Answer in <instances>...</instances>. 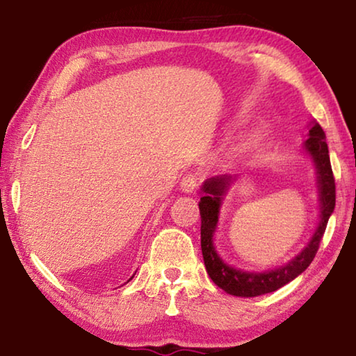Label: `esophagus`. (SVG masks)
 <instances>
[{
	"instance_id": "obj_1",
	"label": "esophagus",
	"mask_w": 356,
	"mask_h": 356,
	"mask_svg": "<svg viewBox=\"0 0 356 356\" xmlns=\"http://www.w3.org/2000/svg\"><path fill=\"white\" fill-rule=\"evenodd\" d=\"M200 185V177L196 174H186V176L182 177L180 180V190L185 193H193L196 190V186Z\"/></svg>"
}]
</instances>
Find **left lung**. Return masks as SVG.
Wrapping results in <instances>:
<instances>
[{"instance_id":"8db88e82","label":"left lung","mask_w":356,"mask_h":356,"mask_svg":"<svg viewBox=\"0 0 356 356\" xmlns=\"http://www.w3.org/2000/svg\"><path fill=\"white\" fill-rule=\"evenodd\" d=\"M306 149L312 155L317 166L318 176V188H321V225L312 236L309 245L300 252V254L286 264L284 267L265 273H246L242 270H236L229 267L221 261L213 248V232L218 222V213L221 206V196L226 186L231 182L229 176H216L209 179L204 184V196L200 202L201 212V248L204 256V264L210 278L216 286L222 291L237 295V297H257L268 292L278 291L280 287L286 286L300 273H303L309 267L312 259L321 245V240L327 229V222L330 215L333 213L336 204V184L333 170H331L330 155L327 140H325V131L318 124L312 125L309 130V138L306 141Z\"/></svg>"}]
</instances>
